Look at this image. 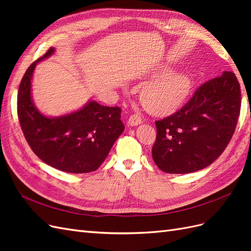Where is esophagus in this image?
<instances>
[{"mask_svg": "<svg viewBox=\"0 0 251 251\" xmlns=\"http://www.w3.org/2000/svg\"><path fill=\"white\" fill-rule=\"evenodd\" d=\"M141 117L138 115V114H133V115L130 116L127 120V125L131 126H138L141 124Z\"/></svg>", "mask_w": 251, "mask_h": 251, "instance_id": "obj_1", "label": "esophagus"}]
</instances>
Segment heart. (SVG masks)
Instances as JSON below:
<instances>
[{
  "label": "heart",
  "instance_id": "b5f03b06",
  "mask_svg": "<svg viewBox=\"0 0 251 251\" xmlns=\"http://www.w3.org/2000/svg\"><path fill=\"white\" fill-rule=\"evenodd\" d=\"M168 70L162 67L157 73ZM192 88V79L182 72H168L151 80L140 92V100L154 115H168L184 102Z\"/></svg>",
  "mask_w": 251,
  "mask_h": 251
}]
</instances>
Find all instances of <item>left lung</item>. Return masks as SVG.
I'll return each instance as SVG.
<instances>
[{
  "mask_svg": "<svg viewBox=\"0 0 251 251\" xmlns=\"http://www.w3.org/2000/svg\"><path fill=\"white\" fill-rule=\"evenodd\" d=\"M241 109L234 73L204 82L173 115L156 121L151 149L156 165L169 174H187L210 165L229 143Z\"/></svg>",
  "mask_w": 251,
  "mask_h": 251,
  "instance_id": "left-lung-1",
  "label": "left lung"
}]
</instances>
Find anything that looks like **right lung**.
Listing matches in <instances>:
<instances>
[{
	"label": "right lung",
	"instance_id": "right-lung-1",
	"mask_svg": "<svg viewBox=\"0 0 251 251\" xmlns=\"http://www.w3.org/2000/svg\"><path fill=\"white\" fill-rule=\"evenodd\" d=\"M55 49L30 65L18 93V115L28 144L40 159L56 170L72 174L96 171L125 130L118 107H104L89 100L66 115L50 117L35 107L31 81L37 63L50 57Z\"/></svg>",
	"mask_w": 251,
	"mask_h": 251
}]
</instances>
